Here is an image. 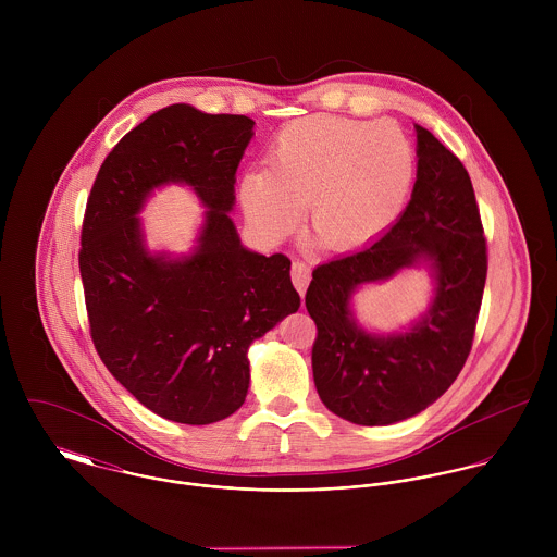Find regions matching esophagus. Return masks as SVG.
<instances>
[{
  "instance_id": "34e87169",
  "label": "esophagus",
  "mask_w": 557,
  "mask_h": 557,
  "mask_svg": "<svg viewBox=\"0 0 557 557\" xmlns=\"http://www.w3.org/2000/svg\"><path fill=\"white\" fill-rule=\"evenodd\" d=\"M292 281H294L296 289L300 292V296H305V292L309 287V281H311V268L302 261H294L292 263Z\"/></svg>"
}]
</instances>
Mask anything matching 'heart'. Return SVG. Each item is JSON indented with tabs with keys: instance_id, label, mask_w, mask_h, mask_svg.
<instances>
[{
	"instance_id": "b5f03b06",
	"label": "heart",
	"mask_w": 557,
	"mask_h": 557,
	"mask_svg": "<svg viewBox=\"0 0 557 557\" xmlns=\"http://www.w3.org/2000/svg\"><path fill=\"white\" fill-rule=\"evenodd\" d=\"M268 163L239 177L248 223L268 239L302 221L327 250H351L380 238L405 208L416 157L393 122L311 115L287 124L270 144Z\"/></svg>"
}]
</instances>
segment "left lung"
I'll use <instances>...</instances> for the list:
<instances>
[{
	"label": "left lung",
	"mask_w": 557,
	"mask_h": 557,
	"mask_svg": "<svg viewBox=\"0 0 557 557\" xmlns=\"http://www.w3.org/2000/svg\"><path fill=\"white\" fill-rule=\"evenodd\" d=\"M416 128V184L397 223L362 250L313 270L307 311L318 325L313 377L323 405L343 420L386 426L442 397L474 341L486 278L472 180L433 133ZM424 267L434 281L428 311L393 333L364 329L350 309L362 285Z\"/></svg>",
	"instance_id": "obj_1"
}]
</instances>
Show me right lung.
<instances>
[{
	"label": "right lung",
	"mask_w": 557,
	"mask_h": 557,
	"mask_svg": "<svg viewBox=\"0 0 557 557\" xmlns=\"http://www.w3.org/2000/svg\"><path fill=\"white\" fill-rule=\"evenodd\" d=\"M252 126L246 115L169 104L120 139L87 199L79 270L91 341L109 373L173 422L238 411L248 347L300 309L292 261L248 250L230 216ZM169 183L188 185L207 208L180 256L152 251L138 216Z\"/></svg>",
	"instance_id": "1"
}]
</instances>
